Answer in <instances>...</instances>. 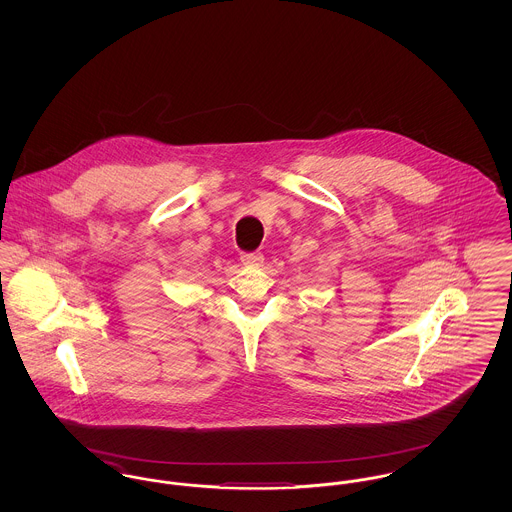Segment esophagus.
<instances>
[{
	"label": "esophagus",
	"instance_id": "34e87169",
	"mask_svg": "<svg viewBox=\"0 0 512 512\" xmlns=\"http://www.w3.org/2000/svg\"><path fill=\"white\" fill-rule=\"evenodd\" d=\"M240 259H242L245 267H261L263 261H265L261 253H244Z\"/></svg>",
	"mask_w": 512,
	"mask_h": 512
}]
</instances>
